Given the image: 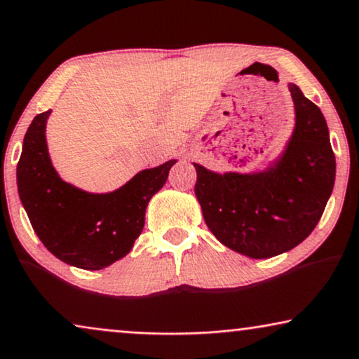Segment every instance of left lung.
Returning a JSON list of instances; mask_svg holds the SVG:
<instances>
[{"label": "left lung", "instance_id": "obj_1", "mask_svg": "<svg viewBox=\"0 0 359 359\" xmlns=\"http://www.w3.org/2000/svg\"><path fill=\"white\" fill-rule=\"evenodd\" d=\"M296 127L286 150L258 173H214L194 163V193L215 238L250 258H271L304 242L320 220L335 184L322 111L289 83Z\"/></svg>", "mask_w": 359, "mask_h": 359}]
</instances>
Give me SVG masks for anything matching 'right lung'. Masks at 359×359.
Instances as JSON below:
<instances>
[{"label": "right lung", "instance_id": "add662e5", "mask_svg": "<svg viewBox=\"0 0 359 359\" xmlns=\"http://www.w3.org/2000/svg\"><path fill=\"white\" fill-rule=\"evenodd\" d=\"M50 112L34 117L24 135L16 173L19 198L48 252L72 266L102 269L134 247L149 201L163 188L176 160L142 170L112 193H86L65 183L52 166L46 140Z\"/></svg>", "mask_w": 359, "mask_h": 359}]
</instances>
